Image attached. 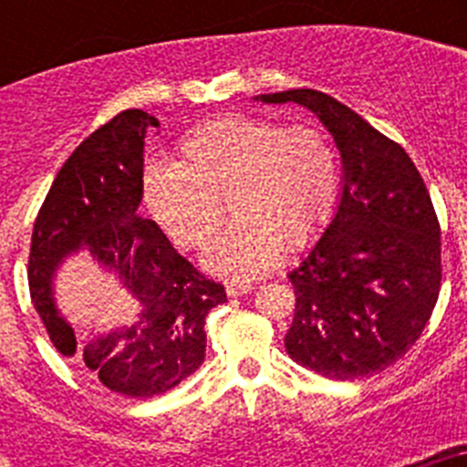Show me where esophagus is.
<instances>
[{"label": "esophagus", "mask_w": 467, "mask_h": 467, "mask_svg": "<svg viewBox=\"0 0 467 467\" xmlns=\"http://www.w3.org/2000/svg\"><path fill=\"white\" fill-rule=\"evenodd\" d=\"M254 287L253 285H245V283H229L226 285V292L229 295H247V292H253Z\"/></svg>", "instance_id": "obj_1"}]
</instances>
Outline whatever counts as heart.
<instances>
[{
  "mask_svg": "<svg viewBox=\"0 0 467 467\" xmlns=\"http://www.w3.org/2000/svg\"><path fill=\"white\" fill-rule=\"evenodd\" d=\"M180 163H151L144 205L175 245L198 250L222 222H234L205 250L213 274L247 280L266 274L283 250L320 234L339 193V159L317 126H283L231 114L201 123L180 142Z\"/></svg>",
  "mask_w": 467,
  "mask_h": 467,
  "instance_id": "b5f03b06",
  "label": "heart"
}]
</instances>
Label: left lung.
<instances>
[{
	"mask_svg": "<svg viewBox=\"0 0 467 467\" xmlns=\"http://www.w3.org/2000/svg\"><path fill=\"white\" fill-rule=\"evenodd\" d=\"M316 114L341 151L344 187L323 238L287 274L295 317L285 348L334 381L383 372L416 344L442 283L440 222L407 151L313 88L259 95Z\"/></svg>",
	"mask_w": 467,
	"mask_h": 467,
	"instance_id": "obj_1",
	"label": "left lung"
}]
</instances>
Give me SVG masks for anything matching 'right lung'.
I'll use <instances>...</instances> for the list:
<instances>
[{
  "label": "right lung",
  "instance_id": "add662e5",
  "mask_svg": "<svg viewBox=\"0 0 467 467\" xmlns=\"http://www.w3.org/2000/svg\"><path fill=\"white\" fill-rule=\"evenodd\" d=\"M150 128H159V119L126 109L72 151L36 214L27 266L32 304L53 346L126 398H154L196 372L205 360V316L226 301L224 285L205 278L156 222L138 214ZM81 246L122 280L143 311L130 328L77 345L55 308L52 274Z\"/></svg>",
  "mask_w": 467,
  "mask_h": 467
}]
</instances>
